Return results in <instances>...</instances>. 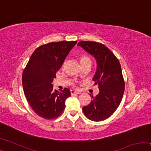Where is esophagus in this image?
I'll return each mask as SVG.
<instances>
[{"instance_id": "obj_1", "label": "esophagus", "mask_w": 151, "mask_h": 151, "mask_svg": "<svg viewBox=\"0 0 151 151\" xmlns=\"http://www.w3.org/2000/svg\"><path fill=\"white\" fill-rule=\"evenodd\" d=\"M70 93L72 94H81L80 92H78V91H74V90H70Z\"/></svg>"}]
</instances>
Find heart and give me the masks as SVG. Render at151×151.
Wrapping results in <instances>:
<instances>
[{"label": "heart", "mask_w": 151, "mask_h": 151, "mask_svg": "<svg viewBox=\"0 0 151 151\" xmlns=\"http://www.w3.org/2000/svg\"><path fill=\"white\" fill-rule=\"evenodd\" d=\"M80 62L82 66L85 65L86 64H91V60L90 59V58L86 55H83L81 56Z\"/></svg>", "instance_id": "b5f03b06"}]
</instances>
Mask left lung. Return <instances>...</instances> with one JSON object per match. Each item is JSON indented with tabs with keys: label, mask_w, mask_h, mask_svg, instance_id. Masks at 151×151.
<instances>
[{
	"label": "left lung",
	"mask_w": 151,
	"mask_h": 151,
	"mask_svg": "<svg viewBox=\"0 0 151 151\" xmlns=\"http://www.w3.org/2000/svg\"><path fill=\"white\" fill-rule=\"evenodd\" d=\"M94 58L96 70L93 80L98 85L99 93L83 111L88 119L102 121L111 116L118 108L124 91V82L121 66L114 55L106 46L92 41L78 43Z\"/></svg>",
	"instance_id": "obj_1"
}]
</instances>
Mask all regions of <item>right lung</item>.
I'll list each match as a JSON object with an SVG mask.
<instances>
[{"label": "right lung", "instance_id": "obj_1", "mask_svg": "<svg viewBox=\"0 0 151 151\" xmlns=\"http://www.w3.org/2000/svg\"><path fill=\"white\" fill-rule=\"evenodd\" d=\"M77 41L52 42L40 46L30 57L22 73V87L28 103L39 116L54 119L65 108L68 88L53 90L52 81L66 56Z\"/></svg>", "mask_w": 151, "mask_h": 151}]
</instances>
